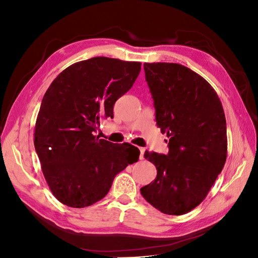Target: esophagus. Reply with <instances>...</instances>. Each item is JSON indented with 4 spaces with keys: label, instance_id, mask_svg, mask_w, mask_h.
I'll list each match as a JSON object with an SVG mask.
<instances>
[{
    "label": "esophagus",
    "instance_id": "obj_1",
    "mask_svg": "<svg viewBox=\"0 0 258 258\" xmlns=\"http://www.w3.org/2000/svg\"><path fill=\"white\" fill-rule=\"evenodd\" d=\"M139 151H140V160H142L144 158V152H145V148L143 147H139Z\"/></svg>",
    "mask_w": 258,
    "mask_h": 258
}]
</instances>
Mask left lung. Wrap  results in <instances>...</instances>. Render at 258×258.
<instances>
[{
	"label": "left lung",
	"mask_w": 258,
	"mask_h": 258,
	"mask_svg": "<svg viewBox=\"0 0 258 258\" xmlns=\"http://www.w3.org/2000/svg\"><path fill=\"white\" fill-rule=\"evenodd\" d=\"M156 123L169 138L168 155L146 151L157 176L142 187L160 212L182 215L207 197L227 157V130L216 91L202 76L178 63H144Z\"/></svg>",
	"instance_id": "left-lung-1"
}]
</instances>
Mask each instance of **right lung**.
<instances>
[{"mask_svg":"<svg viewBox=\"0 0 258 258\" xmlns=\"http://www.w3.org/2000/svg\"><path fill=\"white\" fill-rule=\"evenodd\" d=\"M141 71V62L95 57L68 67L44 95L34 146L52 195L71 208L106 196L117 173L138 161L140 151L93 136L101 118L113 117L116 100Z\"/></svg>","mask_w":258,"mask_h":258,"instance_id":"obj_1","label":"right lung"}]
</instances>
